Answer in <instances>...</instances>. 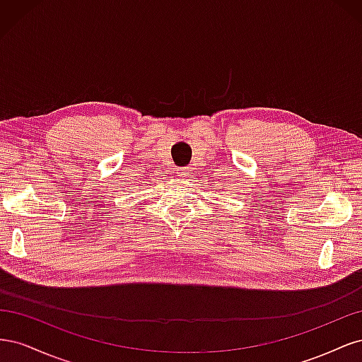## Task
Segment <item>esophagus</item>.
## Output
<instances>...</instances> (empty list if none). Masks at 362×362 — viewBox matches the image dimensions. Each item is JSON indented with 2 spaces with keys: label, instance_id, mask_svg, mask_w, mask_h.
Masks as SVG:
<instances>
[{
  "label": "esophagus",
  "instance_id": "esophagus-1",
  "mask_svg": "<svg viewBox=\"0 0 362 362\" xmlns=\"http://www.w3.org/2000/svg\"><path fill=\"white\" fill-rule=\"evenodd\" d=\"M177 175H178V177H181V178H187L190 173H189L187 168H178V170H177Z\"/></svg>",
  "mask_w": 362,
  "mask_h": 362
}]
</instances>
